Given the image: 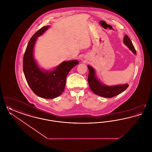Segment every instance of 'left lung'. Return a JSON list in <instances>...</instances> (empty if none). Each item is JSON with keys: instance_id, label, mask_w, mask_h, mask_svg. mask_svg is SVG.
<instances>
[{"instance_id": "left-lung-1", "label": "left lung", "mask_w": 152, "mask_h": 152, "mask_svg": "<svg viewBox=\"0 0 152 152\" xmlns=\"http://www.w3.org/2000/svg\"><path fill=\"white\" fill-rule=\"evenodd\" d=\"M124 42L134 54H136V51L128 35H125L124 36ZM88 67L89 69V75L88 77L89 86L92 92L98 96L106 98H111L121 94L129 86L128 84L115 86H107L103 85L96 77L94 68L89 65H88Z\"/></svg>"}]
</instances>
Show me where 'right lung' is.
Here are the masks:
<instances>
[{
    "label": "right lung",
    "mask_w": 152,
    "mask_h": 152,
    "mask_svg": "<svg viewBox=\"0 0 152 152\" xmlns=\"http://www.w3.org/2000/svg\"><path fill=\"white\" fill-rule=\"evenodd\" d=\"M49 26L43 27L32 36L24 52L23 68L29 87L38 96L51 99L62 94L65 88L66 76L79 61H64L52 71L41 70L33 57L34 47L37 37L42 35Z\"/></svg>",
    "instance_id": "right-lung-1"
}]
</instances>
